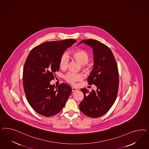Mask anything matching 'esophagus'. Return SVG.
<instances>
[{"label":"esophagus","instance_id":"34e87169","mask_svg":"<svg viewBox=\"0 0 149 149\" xmlns=\"http://www.w3.org/2000/svg\"><path fill=\"white\" fill-rule=\"evenodd\" d=\"M72 92H75V91H77L78 90L76 88H75V87H72Z\"/></svg>","mask_w":149,"mask_h":149}]
</instances>
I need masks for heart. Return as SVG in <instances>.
<instances>
[{
  "label": "heart",
  "instance_id": "obj_1",
  "mask_svg": "<svg viewBox=\"0 0 149 149\" xmlns=\"http://www.w3.org/2000/svg\"><path fill=\"white\" fill-rule=\"evenodd\" d=\"M71 58L73 60L76 61L81 64V69L85 72H90L92 67L91 63L88 62L89 54L85 51L82 49L74 50L70 52ZM69 63V56L66 53L61 54L59 59V66L62 70H65L68 67ZM65 80L68 83L74 85L75 82L80 81L82 79V76L80 74H75L69 72L64 77Z\"/></svg>",
  "mask_w": 149,
  "mask_h": 149
}]
</instances>
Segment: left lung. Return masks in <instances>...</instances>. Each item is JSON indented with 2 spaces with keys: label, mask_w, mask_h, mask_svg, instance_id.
<instances>
[{
  "label": "left lung",
  "mask_w": 149,
  "mask_h": 149,
  "mask_svg": "<svg viewBox=\"0 0 149 149\" xmlns=\"http://www.w3.org/2000/svg\"><path fill=\"white\" fill-rule=\"evenodd\" d=\"M84 43L93 50L94 66L87 81L95 84L97 90L89 91L81 88L84 95L79 105L80 110L92 118L100 117L111 108L117 97L119 76L117 63L113 52L107 45L94 39H84Z\"/></svg>",
  "instance_id": "8db88e82"
}]
</instances>
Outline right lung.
Segmentation results:
<instances>
[{
	"label": "right lung",
	"instance_id": "right-lung-1",
	"mask_svg": "<svg viewBox=\"0 0 149 149\" xmlns=\"http://www.w3.org/2000/svg\"><path fill=\"white\" fill-rule=\"evenodd\" d=\"M74 39L47 41L34 47L27 57L23 71V85L28 102L36 113L46 117L62 110L72 87L62 83L54 88L50 81L58 71L59 59Z\"/></svg>",
	"mask_w": 149,
	"mask_h": 149
}]
</instances>
